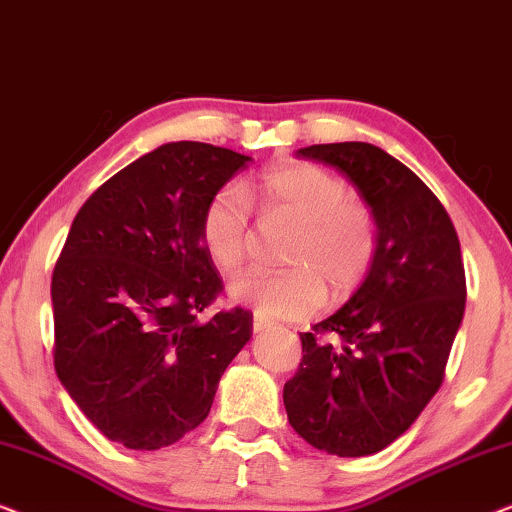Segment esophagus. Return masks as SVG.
Masks as SVG:
<instances>
[{"mask_svg":"<svg viewBox=\"0 0 512 512\" xmlns=\"http://www.w3.org/2000/svg\"><path fill=\"white\" fill-rule=\"evenodd\" d=\"M272 326H275V321L265 319V317H261V314H256L254 317V333H265V331H270Z\"/></svg>","mask_w":512,"mask_h":512,"instance_id":"obj_1","label":"esophagus"}]
</instances>
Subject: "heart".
<instances>
[{
  "label": "heart",
  "mask_w": 512,
  "mask_h": 512,
  "mask_svg": "<svg viewBox=\"0 0 512 512\" xmlns=\"http://www.w3.org/2000/svg\"><path fill=\"white\" fill-rule=\"evenodd\" d=\"M251 200L265 214H291L300 221L286 247L282 272L251 270L230 284V296L265 319H303L324 305L326 286L345 298L366 282L380 249V223L366 200L349 193L345 179L312 163H289L263 172ZM200 235L216 268L235 275L254 244L251 205L237 186L209 198Z\"/></svg>",
  "instance_id": "1"
}]
</instances>
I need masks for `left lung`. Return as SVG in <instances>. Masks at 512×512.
<instances>
[{"label":"left lung","mask_w":512,"mask_h":512,"mask_svg":"<svg viewBox=\"0 0 512 512\" xmlns=\"http://www.w3.org/2000/svg\"><path fill=\"white\" fill-rule=\"evenodd\" d=\"M298 156L359 188L377 214L380 249L349 303L300 333L286 415L317 450L368 457L403 436L443 387L466 307L464 258L443 202L380 146L314 144Z\"/></svg>","instance_id":"left-lung-1"}]
</instances>
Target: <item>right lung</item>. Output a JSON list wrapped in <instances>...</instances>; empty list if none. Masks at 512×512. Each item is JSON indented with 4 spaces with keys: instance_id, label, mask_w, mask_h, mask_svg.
I'll return each mask as SVG.
<instances>
[{
    "instance_id": "1",
    "label": "right lung",
    "mask_w": 512,
    "mask_h": 512,
    "mask_svg": "<svg viewBox=\"0 0 512 512\" xmlns=\"http://www.w3.org/2000/svg\"><path fill=\"white\" fill-rule=\"evenodd\" d=\"M249 160L163 144L104 181L69 228L51 279L55 373L114 443L160 450L200 426L251 340L244 307L200 319L223 293L202 212Z\"/></svg>"
}]
</instances>
